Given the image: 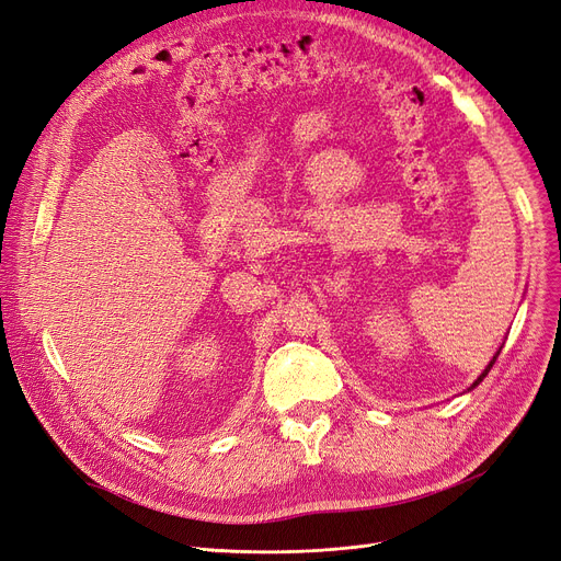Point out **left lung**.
<instances>
[{
    "instance_id": "left-lung-1",
    "label": "left lung",
    "mask_w": 561,
    "mask_h": 561,
    "mask_svg": "<svg viewBox=\"0 0 561 561\" xmlns=\"http://www.w3.org/2000/svg\"><path fill=\"white\" fill-rule=\"evenodd\" d=\"M497 356H500V352H497V354H495V356H492V362H490V364H488V368H485V370H483V373H481V377H479V379H477V382H474V387H477V385H479V382H481V379H483V377H485V375H488V373H490V368H492V364H495V362H497Z\"/></svg>"
}]
</instances>
